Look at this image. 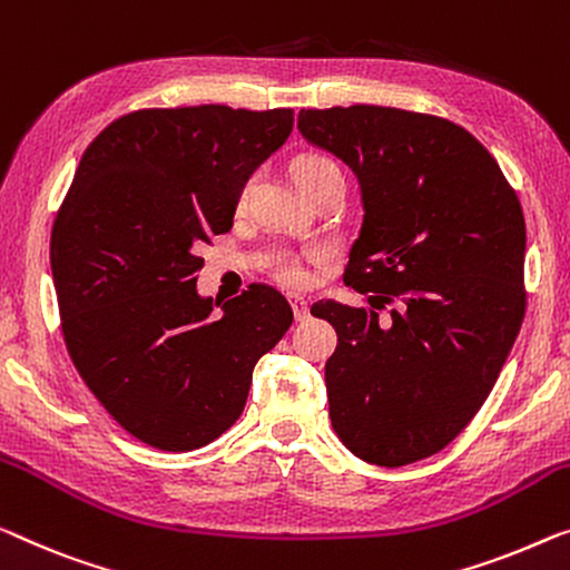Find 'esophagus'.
Wrapping results in <instances>:
<instances>
[{"label":"esophagus","instance_id":"34e87169","mask_svg":"<svg viewBox=\"0 0 570 570\" xmlns=\"http://www.w3.org/2000/svg\"><path fill=\"white\" fill-rule=\"evenodd\" d=\"M292 309H294L296 322H307V320H309V304L304 302L302 296H294V299H292Z\"/></svg>","mask_w":570,"mask_h":570}]
</instances>
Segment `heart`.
<instances>
[{"label":"heart","mask_w":570,"mask_h":570,"mask_svg":"<svg viewBox=\"0 0 570 570\" xmlns=\"http://www.w3.org/2000/svg\"><path fill=\"white\" fill-rule=\"evenodd\" d=\"M330 171H340V168L327 156H317V153H309V156L296 158L292 166L294 181L299 186L309 184V181H314V178L325 176ZM245 194H248V186H243L240 199H245ZM271 274H274L278 284H284L288 288H299L307 284V268H304L302 258L292 256V253H284V256L274 258V263H271Z\"/></svg>","instance_id":"obj_1"}]
</instances>
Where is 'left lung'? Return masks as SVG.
<instances>
[{
    "mask_svg": "<svg viewBox=\"0 0 570 570\" xmlns=\"http://www.w3.org/2000/svg\"><path fill=\"white\" fill-rule=\"evenodd\" d=\"M299 130L353 168L363 202L343 278L371 307L312 304L337 333L330 420L353 455L399 469L461 435L512 351L528 307L522 204L494 156L443 117L302 109Z\"/></svg>",
    "mask_w": 570,
    "mask_h": 570,
    "instance_id": "1",
    "label": "left lung"
}]
</instances>
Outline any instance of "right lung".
I'll list each match as a JSON object with an SVG mask.
<instances>
[{"instance_id": "add662e5", "label": "right lung", "mask_w": 570, "mask_h": 570, "mask_svg": "<svg viewBox=\"0 0 570 570\" xmlns=\"http://www.w3.org/2000/svg\"><path fill=\"white\" fill-rule=\"evenodd\" d=\"M294 109H138L101 130L58 209L50 268L66 351L122 430L186 453L230 430L253 366L292 327L274 286L197 294L199 248L230 233L245 181L292 135ZM219 304V302H217Z\"/></svg>"}]
</instances>
